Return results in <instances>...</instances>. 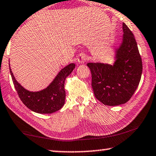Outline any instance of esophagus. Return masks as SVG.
Returning <instances> with one entry per match:
<instances>
[{"label":"esophagus","mask_w":156,"mask_h":156,"mask_svg":"<svg viewBox=\"0 0 156 156\" xmlns=\"http://www.w3.org/2000/svg\"><path fill=\"white\" fill-rule=\"evenodd\" d=\"M88 59H89V58H88V56L87 55H85V54L83 53H81L80 55H79L77 60L79 63H83L87 61V60H88Z\"/></svg>","instance_id":"obj_1"}]
</instances>
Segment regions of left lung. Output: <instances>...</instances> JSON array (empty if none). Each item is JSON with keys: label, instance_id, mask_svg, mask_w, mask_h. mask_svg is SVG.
Returning a JSON list of instances; mask_svg holds the SVG:
<instances>
[{"label": "left lung", "instance_id": "obj_1", "mask_svg": "<svg viewBox=\"0 0 156 156\" xmlns=\"http://www.w3.org/2000/svg\"><path fill=\"white\" fill-rule=\"evenodd\" d=\"M123 38L116 49L113 65L89 62L91 73V86L95 97L106 105L115 106L127 103L139 86L142 74V61L132 31L122 24Z\"/></svg>", "mask_w": 156, "mask_h": 156}]
</instances>
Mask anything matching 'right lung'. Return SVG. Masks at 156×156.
<instances>
[{
    "mask_svg": "<svg viewBox=\"0 0 156 156\" xmlns=\"http://www.w3.org/2000/svg\"><path fill=\"white\" fill-rule=\"evenodd\" d=\"M10 66V65H9ZM75 67L71 63L62 69L51 84L40 91L26 90L15 80L10 66V72L15 88L22 103L32 111L41 114H50L58 111L65 104V79Z\"/></svg>",
    "mask_w": 156,
    "mask_h": 156,
    "instance_id": "obj_1",
    "label": "right lung"
}]
</instances>
